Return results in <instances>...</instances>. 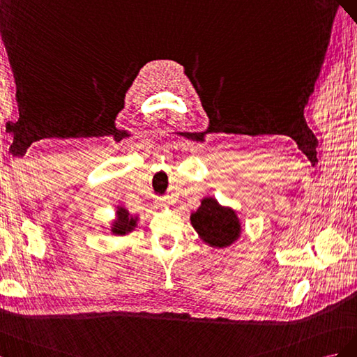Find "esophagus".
I'll list each match as a JSON object with an SVG mask.
<instances>
[{"label": "esophagus", "instance_id": "esophagus-1", "mask_svg": "<svg viewBox=\"0 0 357 357\" xmlns=\"http://www.w3.org/2000/svg\"><path fill=\"white\" fill-rule=\"evenodd\" d=\"M157 206L160 208H166L167 206V202L165 199H157Z\"/></svg>", "mask_w": 357, "mask_h": 357}]
</instances>
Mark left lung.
Wrapping results in <instances>:
<instances>
[{"instance_id":"8db88e82","label":"left lung","mask_w":357,"mask_h":357,"mask_svg":"<svg viewBox=\"0 0 357 357\" xmlns=\"http://www.w3.org/2000/svg\"><path fill=\"white\" fill-rule=\"evenodd\" d=\"M191 224L200 238L213 248L229 247L241 233L235 211L220 206L212 197L203 199L202 206L191 213Z\"/></svg>"}]
</instances>
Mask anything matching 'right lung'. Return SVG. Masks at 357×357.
Segmentation results:
<instances>
[{
	"label": "right lung",
	"instance_id": "right-lung-1",
	"mask_svg": "<svg viewBox=\"0 0 357 357\" xmlns=\"http://www.w3.org/2000/svg\"><path fill=\"white\" fill-rule=\"evenodd\" d=\"M136 226V220L133 217L128 215V212L124 208H119L118 209V222H115L114 229L112 231L115 233V235H126L127 231H130Z\"/></svg>",
	"mask_w": 357,
	"mask_h": 357
}]
</instances>
